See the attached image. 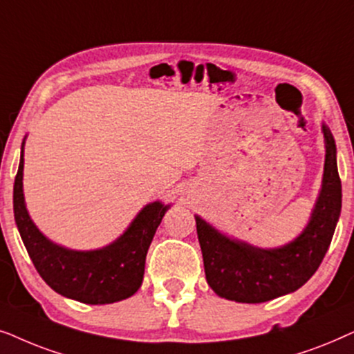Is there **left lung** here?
<instances>
[{"instance_id": "obj_1", "label": "left lung", "mask_w": 354, "mask_h": 354, "mask_svg": "<svg viewBox=\"0 0 354 354\" xmlns=\"http://www.w3.org/2000/svg\"><path fill=\"white\" fill-rule=\"evenodd\" d=\"M325 138L324 181L308 226L293 243L279 249H259L234 241L196 216L205 279L221 298L236 303H266L301 288L317 270L332 243L342 210V181L333 136Z\"/></svg>"}]
</instances>
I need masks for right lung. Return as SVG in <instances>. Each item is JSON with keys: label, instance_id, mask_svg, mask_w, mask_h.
<instances>
[{"label": "right lung", "instance_id": "right-lung-1", "mask_svg": "<svg viewBox=\"0 0 354 354\" xmlns=\"http://www.w3.org/2000/svg\"><path fill=\"white\" fill-rule=\"evenodd\" d=\"M24 144L14 180V218L37 272L50 288L86 304H110L133 296L142 285L145 256L168 205L152 202L126 233L97 251H71L41 234L27 214L22 192Z\"/></svg>", "mask_w": 354, "mask_h": 354}]
</instances>
